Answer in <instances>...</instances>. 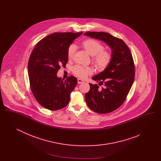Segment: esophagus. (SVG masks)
Masks as SVG:
<instances>
[{
	"label": "esophagus",
	"instance_id": "esophagus-1",
	"mask_svg": "<svg viewBox=\"0 0 161 161\" xmlns=\"http://www.w3.org/2000/svg\"><path fill=\"white\" fill-rule=\"evenodd\" d=\"M77 81H78V84H81V83H84V80H83L81 79V78H78V79H77Z\"/></svg>",
	"mask_w": 161,
	"mask_h": 161
}]
</instances>
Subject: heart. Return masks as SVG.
Masks as SVG:
<instances>
[{"label":"heart","instance_id":"obj_1","mask_svg":"<svg viewBox=\"0 0 161 161\" xmlns=\"http://www.w3.org/2000/svg\"><path fill=\"white\" fill-rule=\"evenodd\" d=\"M86 51L93 56L92 61L96 68L100 70H104L109 66L112 61V54L110 52L104 50V46L99 41L95 39H87L82 43ZM76 46L74 44L69 45L67 55L69 59H72L76 51ZM74 75L79 78H85L93 74V69L91 67H84L76 65L72 68Z\"/></svg>","mask_w":161,"mask_h":161}]
</instances>
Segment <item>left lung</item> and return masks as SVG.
Instances as JSON below:
<instances>
[{"mask_svg":"<svg viewBox=\"0 0 161 161\" xmlns=\"http://www.w3.org/2000/svg\"><path fill=\"white\" fill-rule=\"evenodd\" d=\"M84 35L104 41L112 51V61L107 69L92 79L104 87L89 83L90 90L85 94L87 105L98 114L110 113L126 100L133 83L135 68L132 54L123 40L104 32H87Z\"/></svg>","mask_w":161,"mask_h":161,"instance_id":"8db88e82","label":"left lung"}]
</instances>
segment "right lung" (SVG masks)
Returning a JSON list of instances; mask_svg holds the SVG:
<instances>
[{"label":"right lung","instance_id":"add662e5","mask_svg":"<svg viewBox=\"0 0 161 161\" xmlns=\"http://www.w3.org/2000/svg\"><path fill=\"white\" fill-rule=\"evenodd\" d=\"M81 34L54 32L40 40L33 49L28 61V76L32 94L42 107L57 110L68 104L77 79L71 75L64 80L57 77V73L61 66H66L68 48Z\"/></svg>","mask_w":161,"mask_h":161}]
</instances>
